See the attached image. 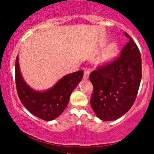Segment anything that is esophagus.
Masks as SVG:
<instances>
[{
    "mask_svg": "<svg viewBox=\"0 0 154 154\" xmlns=\"http://www.w3.org/2000/svg\"><path fill=\"white\" fill-rule=\"evenodd\" d=\"M88 76H89V71L88 70H85L84 74H83V78L86 80V79L88 78Z\"/></svg>",
    "mask_w": 154,
    "mask_h": 154,
    "instance_id": "obj_1",
    "label": "esophagus"
}]
</instances>
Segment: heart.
<instances>
[{
    "mask_svg": "<svg viewBox=\"0 0 154 154\" xmlns=\"http://www.w3.org/2000/svg\"><path fill=\"white\" fill-rule=\"evenodd\" d=\"M116 53H117V48L115 45H111L105 51L104 54L103 56V61L105 63L111 61L116 57Z\"/></svg>",
    "mask_w": 154,
    "mask_h": 154,
    "instance_id": "heart-1",
    "label": "heart"
}]
</instances>
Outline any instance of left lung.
I'll use <instances>...</instances> for the list:
<instances>
[{
  "label": "left lung",
  "instance_id": "left-lung-1",
  "mask_svg": "<svg viewBox=\"0 0 154 154\" xmlns=\"http://www.w3.org/2000/svg\"><path fill=\"white\" fill-rule=\"evenodd\" d=\"M121 55L100 66L89 75L93 85L90 104L103 121H114L129 111L136 100L142 80V58L130 35Z\"/></svg>",
  "mask_w": 154,
  "mask_h": 154
}]
</instances>
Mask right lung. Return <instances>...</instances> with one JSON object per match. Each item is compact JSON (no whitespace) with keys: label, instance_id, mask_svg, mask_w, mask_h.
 <instances>
[{"label":"right lung","instance_id":"obj_1","mask_svg":"<svg viewBox=\"0 0 154 154\" xmlns=\"http://www.w3.org/2000/svg\"><path fill=\"white\" fill-rule=\"evenodd\" d=\"M83 77L82 70L67 74L52 88L38 91L24 82L20 72L18 56L15 60V84L20 100L31 114L45 121L54 120L63 113L69 102L71 92Z\"/></svg>","mask_w":154,"mask_h":154}]
</instances>
